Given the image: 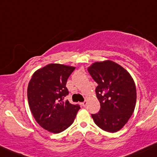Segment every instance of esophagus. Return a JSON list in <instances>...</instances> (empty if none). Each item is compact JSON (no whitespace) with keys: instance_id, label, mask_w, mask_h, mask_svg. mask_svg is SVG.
<instances>
[{"instance_id":"34e87169","label":"esophagus","mask_w":157,"mask_h":157,"mask_svg":"<svg viewBox=\"0 0 157 157\" xmlns=\"http://www.w3.org/2000/svg\"><path fill=\"white\" fill-rule=\"evenodd\" d=\"M81 105L82 106H86L87 105V101H83V102L82 103H81Z\"/></svg>"}]
</instances>
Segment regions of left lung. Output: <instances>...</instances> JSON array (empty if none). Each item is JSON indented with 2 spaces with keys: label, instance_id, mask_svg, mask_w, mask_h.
Wrapping results in <instances>:
<instances>
[{
  "label": "left lung",
  "instance_id": "left-lung-1",
  "mask_svg": "<svg viewBox=\"0 0 157 157\" xmlns=\"http://www.w3.org/2000/svg\"><path fill=\"white\" fill-rule=\"evenodd\" d=\"M88 71L98 83L96 96L101 109L92 117L94 123L106 132L120 130L134 112L136 88L126 69L111 60L96 62Z\"/></svg>",
  "mask_w": 157,
  "mask_h": 157
}]
</instances>
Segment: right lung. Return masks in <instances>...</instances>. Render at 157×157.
<instances>
[{"instance_id":"add662e5","label":"right lung","mask_w":157,"mask_h":157,"mask_svg":"<svg viewBox=\"0 0 157 157\" xmlns=\"http://www.w3.org/2000/svg\"><path fill=\"white\" fill-rule=\"evenodd\" d=\"M75 67L57 63L48 64L36 71L27 87V98L31 113L42 128L59 133L75 121L79 105L70 104L67 80Z\"/></svg>"}]
</instances>
